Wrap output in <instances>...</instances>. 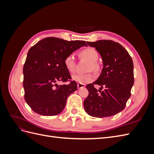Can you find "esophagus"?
Listing matches in <instances>:
<instances>
[{
	"label": "esophagus",
	"mask_w": 154,
	"mask_h": 154,
	"mask_svg": "<svg viewBox=\"0 0 154 154\" xmlns=\"http://www.w3.org/2000/svg\"><path fill=\"white\" fill-rule=\"evenodd\" d=\"M77 85H78V88H83V87H85V84H82V83H78Z\"/></svg>",
	"instance_id": "34e87169"
}]
</instances>
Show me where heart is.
I'll return each mask as SVG.
<instances>
[{"mask_svg":"<svg viewBox=\"0 0 154 154\" xmlns=\"http://www.w3.org/2000/svg\"><path fill=\"white\" fill-rule=\"evenodd\" d=\"M80 54L82 57L87 58L91 61V63L88 69L97 71L99 69V65L96 62L98 59V53L93 48H87L81 51ZM64 65L69 72H74L75 71V59L73 54L67 55L64 59ZM94 78V76L92 73L88 72L85 74H75L72 76V80L80 83H88L92 82Z\"/></svg>","mask_w":154,"mask_h":154,"instance_id":"1","label":"heart"}]
</instances>
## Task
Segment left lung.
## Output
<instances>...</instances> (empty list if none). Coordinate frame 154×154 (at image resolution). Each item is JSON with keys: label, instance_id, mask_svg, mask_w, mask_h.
Wrapping results in <instances>:
<instances>
[{"label": "left lung", "instance_id": "left-lung-1", "mask_svg": "<svg viewBox=\"0 0 154 154\" xmlns=\"http://www.w3.org/2000/svg\"><path fill=\"white\" fill-rule=\"evenodd\" d=\"M87 44L98 51L103 67L97 80L86 87L88 95L83 101L84 109L92 117L114 116L125 109L131 96L134 82L132 59L128 51L114 41L100 40ZM94 84L101 85L98 91Z\"/></svg>", "mask_w": 154, "mask_h": 154}]
</instances>
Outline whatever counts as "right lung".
I'll use <instances>...</instances> for the list:
<instances>
[{
  "label": "right lung",
  "instance_id": "right-lung-1",
  "mask_svg": "<svg viewBox=\"0 0 154 154\" xmlns=\"http://www.w3.org/2000/svg\"><path fill=\"white\" fill-rule=\"evenodd\" d=\"M85 41H67L48 37L31 47L23 67L24 99L35 112L46 116L62 112L68 96L77 90V83L65 67L64 59ZM58 81H69L58 86Z\"/></svg>",
  "mask_w": 154,
  "mask_h": 154
}]
</instances>
